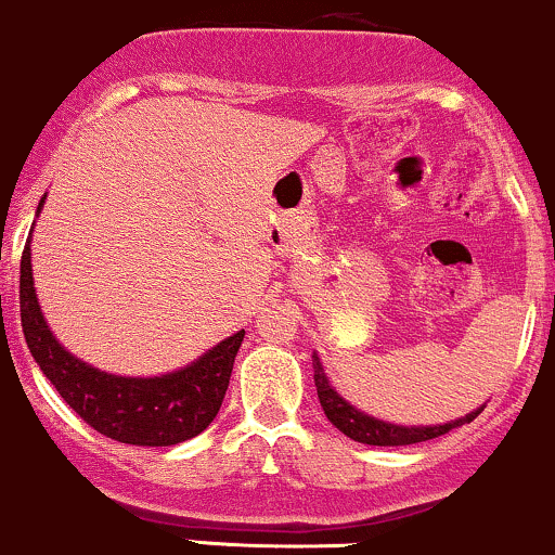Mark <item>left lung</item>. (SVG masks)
Here are the masks:
<instances>
[{"instance_id": "obj_1", "label": "left lung", "mask_w": 555, "mask_h": 555, "mask_svg": "<svg viewBox=\"0 0 555 555\" xmlns=\"http://www.w3.org/2000/svg\"><path fill=\"white\" fill-rule=\"evenodd\" d=\"M314 384H317V395L319 402H322L324 415H327L330 423L335 428H340L345 436H350L353 441H361V444H371V447H408V444H418V441H428L436 439V436L449 434L452 428L465 426V423L475 421L480 415L478 408L475 413L465 415V418L444 423V426H423V428H408V426H395V423H384L371 418V415L356 410L350 402H345L335 389L330 387L327 376H324L322 363L314 356Z\"/></svg>"}]
</instances>
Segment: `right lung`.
<instances>
[{"mask_svg": "<svg viewBox=\"0 0 555 555\" xmlns=\"http://www.w3.org/2000/svg\"><path fill=\"white\" fill-rule=\"evenodd\" d=\"M20 319L30 356L62 400L98 434L134 447H171L205 431L223 405L233 361L244 340L241 330L192 366L153 379L114 376L88 366L69 356L46 324L33 291L30 238L20 259Z\"/></svg>", "mask_w": 555, "mask_h": 555, "instance_id": "obj_1", "label": "right lung"}]
</instances>
